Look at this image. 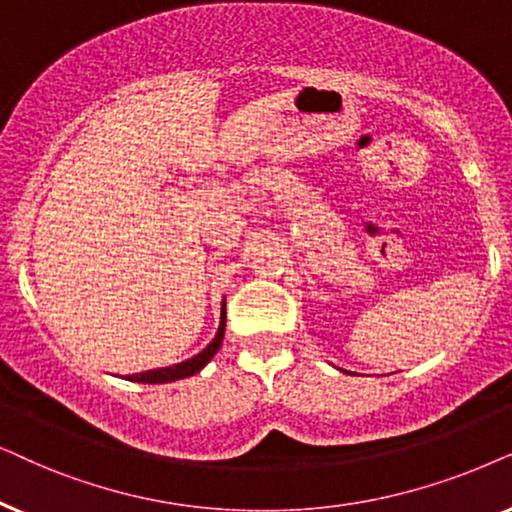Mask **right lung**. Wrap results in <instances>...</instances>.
<instances>
[{
    "mask_svg": "<svg viewBox=\"0 0 512 512\" xmlns=\"http://www.w3.org/2000/svg\"><path fill=\"white\" fill-rule=\"evenodd\" d=\"M224 327H227V304L222 302L220 327H217L213 342H210L201 353H196V356L182 360V363H175V365H168V367H156V370H147V372H140V374H128V377H124V379L138 381V384H168V381L192 377V374L201 372L203 367L210 363V358H213L215 353L220 351L222 339H224Z\"/></svg>",
    "mask_w": 512,
    "mask_h": 512,
    "instance_id": "1",
    "label": "right lung"
}]
</instances>
